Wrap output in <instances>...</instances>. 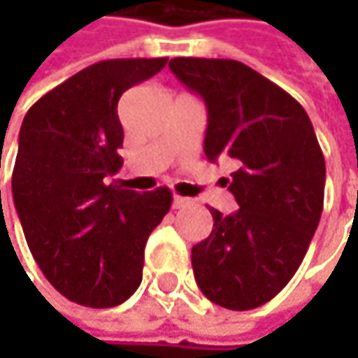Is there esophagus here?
Instances as JSON below:
<instances>
[{
    "instance_id": "esophagus-1",
    "label": "esophagus",
    "mask_w": 358,
    "mask_h": 358,
    "mask_svg": "<svg viewBox=\"0 0 358 358\" xmlns=\"http://www.w3.org/2000/svg\"><path fill=\"white\" fill-rule=\"evenodd\" d=\"M191 205V201L187 197H181V195H173V209H185Z\"/></svg>"
}]
</instances>
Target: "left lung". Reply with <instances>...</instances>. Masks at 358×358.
I'll list each match as a JSON object with an SVG mask.
<instances>
[{"label": "left lung", "instance_id": "8db88e82", "mask_svg": "<svg viewBox=\"0 0 358 358\" xmlns=\"http://www.w3.org/2000/svg\"><path fill=\"white\" fill-rule=\"evenodd\" d=\"M171 71L207 105L205 155H227L239 209L213 215L191 251L195 281L215 305L257 309L293 279L323 213L324 157L307 111L235 59L175 57Z\"/></svg>", "mask_w": 358, "mask_h": 358}]
</instances>
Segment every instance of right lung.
I'll list each match as a JSON object with an SVG mask.
<instances>
[{"label":"right lung","mask_w":358,"mask_h":358,"mask_svg":"<svg viewBox=\"0 0 358 358\" xmlns=\"http://www.w3.org/2000/svg\"><path fill=\"white\" fill-rule=\"evenodd\" d=\"M165 63H93L35 101L21 123L11 191L23 235L48 281L77 305L109 309L137 291L145 243L171 209L167 187L135 193L107 183L123 165L119 97Z\"/></svg>","instance_id":"right-lung-1"}]
</instances>
